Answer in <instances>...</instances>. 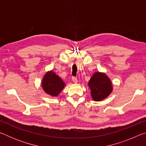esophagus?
<instances>
[{"instance_id": "1", "label": "esophagus", "mask_w": 146, "mask_h": 146, "mask_svg": "<svg viewBox=\"0 0 146 146\" xmlns=\"http://www.w3.org/2000/svg\"><path fill=\"white\" fill-rule=\"evenodd\" d=\"M72 80H73V82L74 83H75V84H76V83L78 82L77 78H76V77H75V76H73V77H72Z\"/></svg>"}]
</instances>
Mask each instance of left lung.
<instances>
[{"label": "left lung", "instance_id": "8db88e82", "mask_svg": "<svg viewBox=\"0 0 146 146\" xmlns=\"http://www.w3.org/2000/svg\"><path fill=\"white\" fill-rule=\"evenodd\" d=\"M91 96L95 101H101L108 97L113 91L111 81L104 73L96 72L88 83Z\"/></svg>", "mask_w": 146, "mask_h": 146}]
</instances>
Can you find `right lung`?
<instances>
[{
	"label": "right lung",
	"mask_w": 146,
	"mask_h": 146,
	"mask_svg": "<svg viewBox=\"0 0 146 146\" xmlns=\"http://www.w3.org/2000/svg\"><path fill=\"white\" fill-rule=\"evenodd\" d=\"M64 86L65 83L53 71L47 72L42 81V87L44 91L52 97H57Z\"/></svg>",
	"instance_id": "obj_1"
}]
</instances>
